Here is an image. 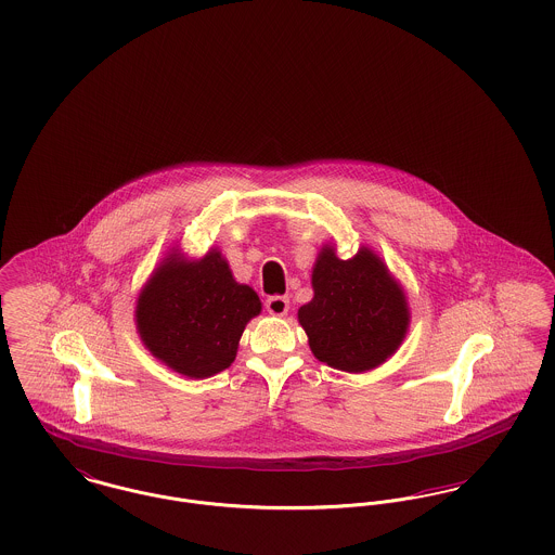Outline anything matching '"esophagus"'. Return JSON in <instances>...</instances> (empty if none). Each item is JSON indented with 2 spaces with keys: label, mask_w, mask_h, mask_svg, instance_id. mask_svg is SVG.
I'll use <instances>...</instances> for the list:
<instances>
[{
  "label": "esophagus",
  "mask_w": 555,
  "mask_h": 555,
  "mask_svg": "<svg viewBox=\"0 0 555 555\" xmlns=\"http://www.w3.org/2000/svg\"><path fill=\"white\" fill-rule=\"evenodd\" d=\"M266 310L272 317H285L289 312V299L285 295H270L266 299Z\"/></svg>",
  "instance_id": "1"
}]
</instances>
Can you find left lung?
<instances>
[{
	"instance_id": "8db88e82",
	"label": "left lung",
	"mask_w": 555,
	"mask_h": 555,
	"mask_svg": "<svg viewBox=\"0 0 555 555\" xmlns=\"http://www.w3.org/2000/svg\"><path fill=\"white\" fill-rule=\"evenodd\" d=\"M312 287V301L301 306L297 317L320 362L345 372H366L396 353L410 312L403 291L370 249L339 260L324 247Z\"/></svg>"
}]
</instances>
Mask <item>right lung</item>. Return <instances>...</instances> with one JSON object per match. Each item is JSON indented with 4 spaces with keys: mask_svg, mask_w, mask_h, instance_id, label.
<instances>
[{
    "mask_svg": "<svg viewBox=\"0 0 555 555\" xmlns=\"http://www.w3.org/2000/svg\"><path fill=\"white\" fill-rule=\"evenodd\" d=\"M260 310L256 291L235 283L218 251L191 264L175 254L139 295L137 326L166 366L206 378L233 364L245 324Z\"/></svg>",
    "mask_w": 555,
    "mask_h": 555,
    "instance_id": "add662e5",
    "label": "right lung"
}]
</instances>
